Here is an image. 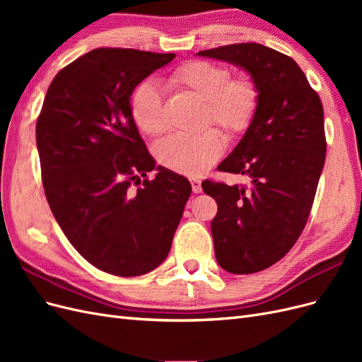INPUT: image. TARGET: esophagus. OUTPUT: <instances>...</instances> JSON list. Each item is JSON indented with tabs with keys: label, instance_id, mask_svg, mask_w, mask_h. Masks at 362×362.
Returning a JSON list of instances; mask_svg holds the SVG:
<instances>
[{
	"label": "esophagus",
	"instance_id": "34e87169",
	"mask_svg": "<svg viewBox=\"0 0 362 362\" xmlns=\"http://www.w3.org/2000/svg\"><path fill=\"white\" fill-rule=\"evenodd\" d=\"M190 182H192V189H193L194 193H201V192H202V181H201V180L192 178Z\"/></svg>",
	"mask_w": 362,
	"mask_h": 362
}]
</instances>
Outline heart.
<instances>
[{"instance_id": "obj_1", "label": "heart", "mask_w": 362, "mask_h": 362, "mask_svg": "<svg viewBox=\"0 0 362 362\" xmlns=\"http://www.w3.org/2000/svg\"><path fill=\"white\" fill-rule=\"evenodd\" d=\"M168 84L198 96L206 104L204 125L214 124L229 137L245 134L254 122L259 105L257 83L247 75L235 76L223 64L206 60L182 63L168 75ZM134 122L148 136H158L166 129L163 93L156 83L140 84L131 96ZM225 144L216 129L199 134H173L163 139L156 148L158 161L168 169L199 177L223 156Z\"/></svg>"}]
</instances>
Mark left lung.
Masks as SVG:
<instances>
[{
	"instance_id": "left-lung-1",
	"label": "left lung",
	"mask_w": 362,
	"mask_h": 362,
	"mask_svg": "<svg viewBox=\"0 0 362 362\" xmlns=\"http://www.w3.org/2000/svg\"><path fill=\"white\" fill-rule=\"evenodd\" d=\"M245 69L259 90L254 122L217 169L242 173L249 187L205 180L217 202L211 221L218 266L249 275L278 262L308 221L326 157L323 105L291 57L259 43L198 52Z\"/></svg>"
}]
</instances>
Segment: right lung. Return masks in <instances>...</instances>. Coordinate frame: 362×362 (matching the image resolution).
Masks as SVG:
<instances>
[{
	"label": "right lung",
	"mask_w": 362,
	"mask_h": 362,
	"mask_svg": "<svg viewBox=\"0 0 362 362\" xmlns=\"http://www.w3.org/2000/svg\"><path fill=\"white\" fill-rule=\"evenodd\" d=\"M173 59L128 48L89 51L54 76L37 117L51 211L76 252L116 276L145 275L166 259L192 193L187 178L156 166L131 113L136 86ZM154 168L156 178L141 185Z\"/></svg>",
	"instance_id": "right-lung-1"
}]
</instances>
